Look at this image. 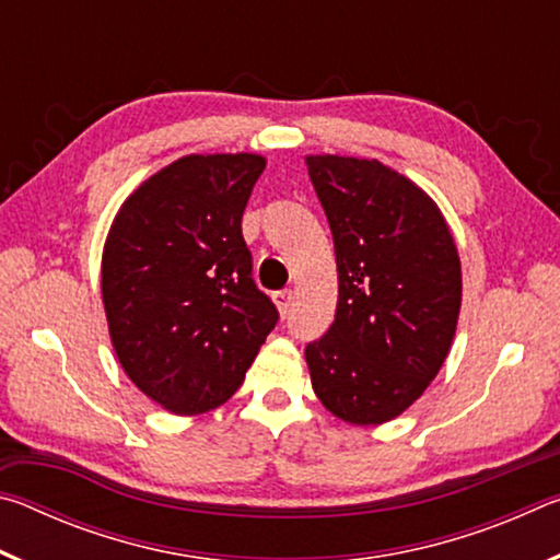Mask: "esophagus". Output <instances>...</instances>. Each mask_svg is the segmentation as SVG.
Listing matches in <instances>:
<instances>
[{
	"label": "esophagus",
	"mask_w": 560,
	"mask_h": 560,
	"mask_svg": "<svg viewBox=\"0 0 560 560\" xmlns=\"http://www.w3.org/2000/svg\"><path fill=\"white\" fill-rule=\"evenodd\" d=\"M273 303H277L281 316H289L291 308H293V291L291 289H283V291H277L273 293Z\"/></svg>",
	"instance_id": "esophagus-1"
}]
</instances>
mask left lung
Listing matches in <instances>:
<instances>
[{"label": "left lung", "instance_id": "left-lung-1", "mask_svg": "<svg viewBox=\"0 0 560 560\" xmlns=\"http://www.w3.org/2000/svg\"><path fill=\"white\" fill-rule=\"evenodd\" d=\"M338 264L336 318L306 346L311 385L350 424L400 415L440 373L462 303L447 222L377 160L306 158Z\"/></svg>", "mask_w": 560, "mask_h": 560}]
</instances>
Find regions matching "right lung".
<instances>
[{"label": "right lung", "mask_w": 560, "mask_h": 560, "mask_svg": "<svg viewBox=\"0 0 560 560\" xmlns=\"http://www.w3.org/2000/svg\"><path fill=\"white\" fill-rule=\"evenodd\" d=\"M267 160L189 155L120 207L101 289L122 371L150 400L200 415L240 390L279 324L252 277L242 214Z\"/></svg>", "instance_id": "obj_1"}]
</instances>
